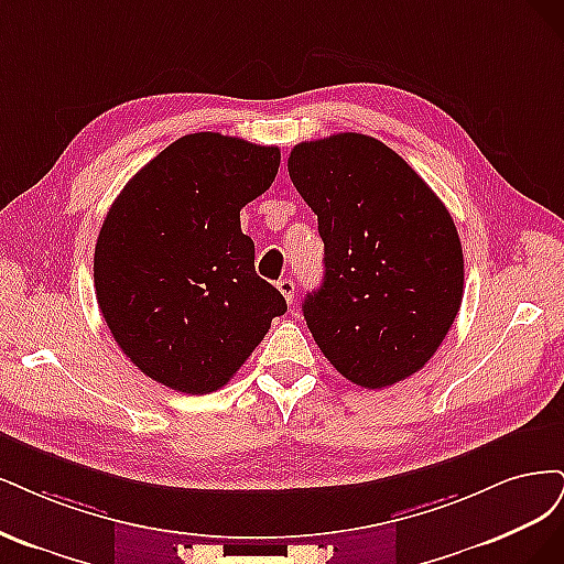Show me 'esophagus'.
Wrapping results in <instances>:
<instances>
[{
    "label": "esophagus",
    "mask_w": 564,
    "mask_h": 564,
    "mask_svg": "<svg viewBox=\"0 0 564 564\" xmlns=\"http://www.w3.org/2000/svg\"><path fill=\"white\" fill-rule=\"evenodd\" d=\"M276 288L281 290V295H283L288 302L295 300L297 288H295V281H293V279H281V281L276 283Z\"/></svg>",
    "instance_id": "esophagus-1"
}]
</instances>
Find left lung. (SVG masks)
<instances>
[{"instance_id": "1", "label": "left lung", "mask_w": 564, "mask_h": 564, "mask_svg": "<svg viewBox=\"0 0 564 564\" xmlns=\"http://www.w3.org/2000/svg\"><path fill=\"white\" fill-rule=\"evenodd\" d=\"M288 173L325 246L323 283L302 304L318 349L366 389L422 370L464 297V252L445 204L362 133L295 144Z\"/></svg>"}]
</instances>
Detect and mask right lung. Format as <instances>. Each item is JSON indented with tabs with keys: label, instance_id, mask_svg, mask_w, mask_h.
<instances>
[{
	"label": "right lung",
	"instance_id": "add662e5",
	"mask_svg": "<svg viewBox=\"0 0 564 564\" xmlns=\"http://www.w3.org/2000/svg\"><path fill=\"white\" fill-rule=\"evenodd\" d=\"M279 163V148L192 133L115 198L96 243V300L121 351L159 384L217 391L285 314L241 231V208L271 187Z\"/></svg>",
	"mask_w": 564,
	"mask_h": 564
}]
</instances>
